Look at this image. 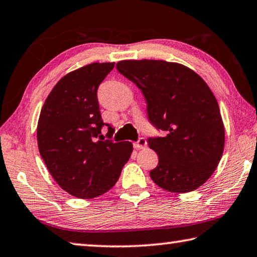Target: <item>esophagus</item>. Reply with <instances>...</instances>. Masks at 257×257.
Here are the masks:
<instances>
[{
  "label": "esophagus",
  "instance_id": "esophagus-1",
  "mask_svg": "<svg viewBox=\"0 0 257 257\" xmlns=\"http://www.w3.org/2000/svg\"><path fill=\"white\" fill-rule=\"evenodd\" d=\"M146 139L144 137H141L138 139L137 142L134 143V147L136 150H141V149H144V147H146Z\"/></svg>",
  "mask_w": 257,
  "mask_h": 257
}]
</instances>
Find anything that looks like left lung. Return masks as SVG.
<instances>
[{
    "mask_svg": "<svg viewBox=\"0 0 257 257\" xmlns=\"http://www.w3.org/2000/svg\"><path fill=\"white\" fill-rule=\"evenodd\" d=\"M116 69L142 90L150 122L165 134L147 138L159 155L152 180L172 193L198 188L214 172L224 146L222 118L210 87L189 68L165 61L125 60Z\"/></svg>",
    "mask_w": 257,
    "mask_h": 257,
    "instance_id": "8db88e82",
    "label": "left lung"
}]
</instances>
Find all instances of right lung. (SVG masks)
<instances>
[{"instance_id": "right-lung-1", "label": "right lung", "mask_w": 257, "mask_h": 257, "mask_svg": "<svg viewBox=\"0 0 257 257\" xmlns=\"http://www.w3.org/2000/svg\"><path fill=\"white\" fill-rule=\"evenodd\" d=\"M114 63H92L60 79L41 111L38 150L52 177L69 194L94 198L118 181L133 152L130 142L114 143V128L103 122L97 98ZM108 127L109 139L100 135Z\"/></svg>"}]
</instances>
